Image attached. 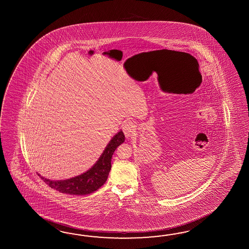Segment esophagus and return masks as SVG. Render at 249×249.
<instances>
[{"instance_id":"34e87169","label":"esophagus","mask_w":249,"mask_h":249,"mask_svg":"<svg viewBox=\"0 0 249 249\" xmlns=\"http://www.w3.org/2000/svg\"><path fill=\"white\" fill-rule=\"evenodd\" d=\"M122 130L126 137H131L136 132V125L132 121H126L123 124Z\"/></svg>"}]
</instances>
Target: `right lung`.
<instances>
[{"instance_id": "add662e5", "label": "right lung", "mask_w": 249, "mask_h": 249, "mask_svg": "<svg viewBox=\"0 0 249 249\" xmlns=\"http://www.w3.org/2000/svg\"><path fill=\"white\" fill-rule=\"evenodd\" d=\"M124 142L122 131L117 132L107 144L101 158L90 170L83 175L69 180H51L42 177L41 179L52 189L70 195H87L99 190L106 182L111 169L112 155L117 147Z\"/></svg>"}]
</instances>
